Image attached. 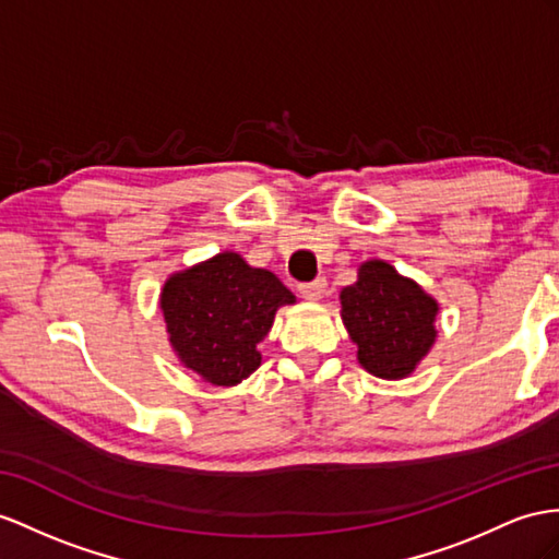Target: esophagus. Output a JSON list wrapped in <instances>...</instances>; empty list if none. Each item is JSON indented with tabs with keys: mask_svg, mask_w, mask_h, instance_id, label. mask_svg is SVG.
Segmentation results:
<instances>
[{
	"mask_svg": "<svg viewBox=\"0 0 559 559\" xmlns=\"http://www.w3.org/2000/svg\"><path fill=\"white\" fill-rule=\"evenodd\" d=\"M299 295L309 299V302H319V299L325 295V278L302 283V285H299Z\"/></svg>",
	"mask_w": 559,
	"mask_h": 559,
	"instance_id": "obj_1",
	"label": "esophagus"
}]
</instances>
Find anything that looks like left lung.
<instances>
[{"label": "left lung", "instance_id": "obj_1", "mask_svg": "<svg viewBox=\"0 0 559 559\" xmlns=\"http://www.w3.org/2000/svg\"><path fill=\"white\" fill-rule=\"evenodd\" d=\"M340 305L342 323L359 347L356 359L376 378L411 376L435 345L437 299L388 262H364L356 283L342 288Z\"/></svg>", "mask_w": 559, "mask_h": 559}]
</instances>
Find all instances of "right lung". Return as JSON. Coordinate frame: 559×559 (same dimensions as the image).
<instances>
[{
	"instance_id": "add662e5",
	"label": "right lung",
	"mask_w": 559,
	"mask_h": 559,
	"mask_svg": "<svg viewBox=\"0 0 559 559\" xmlns=\"http://www.w3.org/2000/svg\"><path fill=\"white\" fill-rule=\"evenodd\" d=\"M283 305H295V295L276 274L228 250L171 274L160 293L177 359L217 388H234L260 368L257 345Z\"/></svg>"
}]
</instances>
